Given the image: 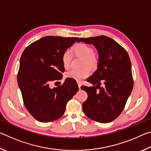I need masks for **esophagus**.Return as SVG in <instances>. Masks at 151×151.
<instances>
[{
    "label": "esophagus",
    "mask_w": 151,
    "mask_h": 151,
    "mask_svg": "<svg viewBox=\"0 0 151 151\" xmlns=\"http://www.w3.org/2000/svg\"><path fill=\"white\" fill-rule=\"evenodd\" d=\"M78 88L79 89H81V83H80V82H78Z\"/></svg>",
    "instance_id": "esophagus-1"
}]
</instances>
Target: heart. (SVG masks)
Wrapping results in <instances>:
<instances>
[{
  "label": "heart",
  "mask_w": 151,
  "mask_h": 151,
  "mask_svg": "<svg viewBox=\"0 0 151 151\" xmlns=\"http://www.w3.org/2000/svg\"><path fill=\"white\" fill-rule=\"evenodd\" d=\"M75 52L77 55L83 57L85 58L83 61V65H88L89 66H94L96 65L97 58L96 55L94 54L93 48L86 44L81 43L76 45L75 48ZM72 55L70 50H65L61 56V62H62L63 67L65 69H68L70 66ZM91 70L90 68L85 67L81 69H72L68 70L66 73V78H70L75 79L76 81H81L84 78H87L90 76Z\"/></svg>",
  "instance_id": "b5f03b06"
}]
</instances>
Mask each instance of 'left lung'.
Masks as SVG:
<instances>
[{"label":"left lung","instance_id":"1","mask_svg":"<svg viewBox=\"0 0 151 151\" xmlns=\"http://www.w3.org/2000/svg\"><path fill=\"white\" fill-rule=\"evenodd\" d=\"M79 42L93 45L99 57L97 70L86 79L93 86H81L88 94L83 103V112L94 121L108 123L121 114L133 88L129 55L115 40L106 36L81 38Z\"/></svg>","mask_w":151,"mask_h":151}]
</instances>
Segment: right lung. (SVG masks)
<instances>
[{
  "label": "right lung",
  "mask_w": 151,
  "mask_h": 151,
  "mask_svg": "<svg viewBox=\"0 0 151 151\" xmlns=\"http://www.w3.org/2000/svg\"><path fill=\"white\" fill-rule=\"evenodd\" d=\"M78 39L47 36L31 43L22 52L18 85L25 107L38 121L48 122L60 118L66 103L78 91L76 81L70 78L57 87L50 86L52 81L62 78L65 68L61 56Z\"/></svg>",
  "instance_id": "add662e5"
}]
</instances>
